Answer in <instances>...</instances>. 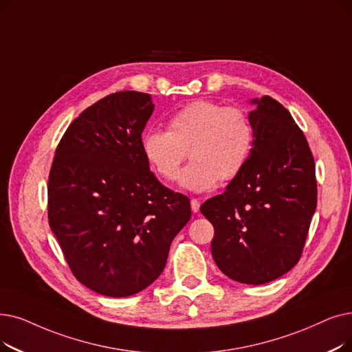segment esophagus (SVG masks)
<instances>
[{
  "mask_svg": "<svg viewBox=\"0 0 352 352\" xmlns=\"http://www.w3.org/2000/svg\"><path fill=\"white\" fill-rule=\"evenodd\" d=\"M191 210L192 212L200 211V201H198L197 198H191Z\"/></svg>",
  "mask_w": 352,
  "mask_h": 352,
  "instance_id": "34e87169",
  "label": "esophagus"
}]
</instances>
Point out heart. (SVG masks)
Listing matches in <instances>:
<instances>
[{
    "label": "heart",
    "mask_w": 352,
    "mask_h": 352,
    "mask_svg": "<svg viewBox=\"0 0 352 352\" xmlns=\"http://www.w3.org/2000/svg\"><path fill=\"white\" fill-rule=\"evenodd\" d=\"M253 141L252 120L241 108L198 99L178 109L166 131H146L141 148L152 171L165 181L177 178L190 154L192 162L182 171L181 186L207 191L220 179H233L241 173Z\"/></svg>",
    "instance_id": "heart-1"
}]
</instances>
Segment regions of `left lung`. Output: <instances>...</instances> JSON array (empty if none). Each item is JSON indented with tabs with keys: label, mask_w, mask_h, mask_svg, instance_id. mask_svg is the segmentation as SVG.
<instances>
[{
	"label": "left lung",
	"mask_w": 352,
	"mask_h": 352,
	"mask_svg": "<svg viewBox=\"0 0 352 352\" xmlns=\"http://www.w3.org/2000/svg\"><path fill=\"white\" fill-rule=\"evenodd\" d=\"M252 103L249 161L200 210L214 227L219 269L236 282L263 285L299 262L318 191L312 152L292 115L270 96Z\"/></svg>",
	"instance_id": "left-lung-1"
}]
</instances>
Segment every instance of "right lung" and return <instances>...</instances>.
I'll return each mask as SVG.
<instances>
[{
  "label": "right lung",
  "instance_id": "right-lung-1",
  "mask_svg": "<svg viewBox=\"0 0 352 352\" xmlns=\"http://www.w3.org/2000/svg\"><path fill=\"white\" fill-rule=\"evenodd\" d=\"M148 94L116 91L76 118L49 174V224L74 278L104 296L141 292L165 267L191 217L190 198L164 187L141 148Z\"/></svg>",
  "mask_w": 352,
  "mask_h": 352
}]
</instances>
